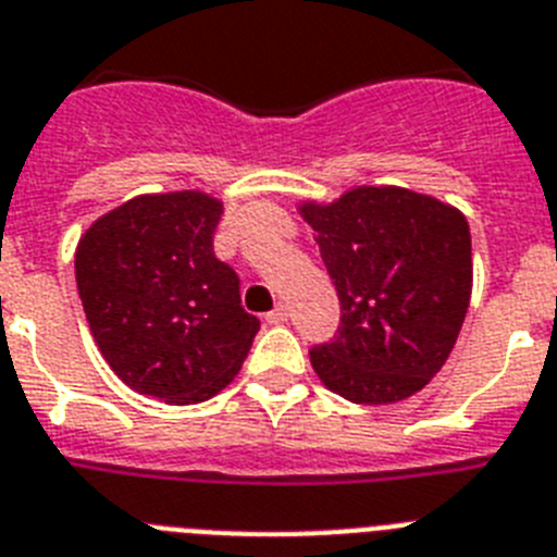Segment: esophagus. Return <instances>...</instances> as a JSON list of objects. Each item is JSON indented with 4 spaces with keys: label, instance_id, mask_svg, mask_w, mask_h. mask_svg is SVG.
<instances>
[{
    "label": "esophagus",
    "instance_id": "34e87169",
    "mask_svg": "<svg viewBox=\"0 0 557 557\" xmlns=\"http://www.w3.org/2000/svg\"><path fill=\"white\" fill-rule=\"evenodd\" d=\"M265 322H269V325H283V322H288V308L277 306L274 311L265 313Z\"/></svg>",
    "mask_w": 557,
    "mask_h": 557
}]
</instances>
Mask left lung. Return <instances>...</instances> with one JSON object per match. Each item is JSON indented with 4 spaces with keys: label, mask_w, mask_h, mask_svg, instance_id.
<instances>
[{
    "label": "left lung",
    "mask_w": 557,
    "mask_h": 557,
    "mask_svg": "<svg viewBox=\"0 0 557 557\" xmlns=\"http://www.w3.org/2000/svg\"><path fill=\"white\" fill-rule=\"evenodd\" d=\"M336 285L338 327L311 364L352 404H395L446 364L471 299L466 215L400 187H359L336 205H306Z\"/></svg>",
    "instance_id": "8db88e82"
}]
</instances>
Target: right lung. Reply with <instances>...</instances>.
<instances>
[{
	"label": "right lung",
	"instance_id": "add662e5",
	"mask_svg": "<svg viewBox=\"0 0 557 557\" xmlns=\"http://www.w3.org/2000/svg\"><path fill=\"white\" fill-rule=\"evenodd\" d=\"M221 201L139 196L86 230L77 294L103 359L134 393L201 404L244 364L260 319L240 306L235 269L212 251Z\"/></svg>",
	"mask_w": 557,
	"mask_h": 557
}]
</instances>
